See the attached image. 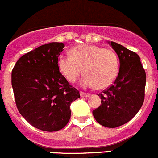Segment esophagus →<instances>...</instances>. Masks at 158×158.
Instances as JSON below:
<instances>
[{
    "label": "esophagus",
    "instance_id": "1",
    "mask_svg": "<svg viewBox=\"0 0 158 158\" xmlns=\"http://www.w3.org/2000/svg\"><path fill=\"white\" fill-rule=\"evenodd\" d=\"M81 96H82V97H89V96H90V94L89 93H83V92H81V93H80Z\"/></svg>",
    "mask_w": 158,
    "mask_h": 158
}]
</instances>
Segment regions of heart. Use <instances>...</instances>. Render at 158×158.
<instances>
[{"mask_svg":"<svg viewBox=\"0 0 158 158\" xmlns=\"http://www.w3.org/2000/svg\"><path fill=\"white\" fill-rule=\"evenodd\" d=\"M71 55L60 54L57 61L59 71L68 81L73 83L82 73L83 88L105 89L115 80L118 73L117 55L110 49L95 45H78L71 49Z\"/></svg>","mask_w":158,"mask_h":158,"instance_id":"b5f03b06","label":"heart"}]
</instances>
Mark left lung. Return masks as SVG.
Returning <instances> with one entry per match:
<instances>
[{
    "instance_id": "obj_1",
    "label": "left lung",
    "mask_w": 158,
    "mask_h": 158,
    "mask_svg": "<svg viewBox=\"0 0 158 158\" xmlns=\"http://www.w3.org/2000/svg\"><path fill=\"white\" fill-rule=\"evenodd\" d=\"M107 43L118 55L119 70L112 85L98 94L101 105L93 115L102 126L115 128L129 122L142 107L146 72L136 53L115 42Z\"/></svg>"
}]
</instances>
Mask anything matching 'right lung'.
Listing matches in <instances>:
<instances>
[{"label":"right lung","mask_w":158,"mask_h":158,"mask_svg":"<svg viewBox=\"0 0 158 158\" xmlns=\"http://www.w3.org/2000/svg\"><path fill=\"white\" fill-rule=\"evenodd\" d=\"M63 43H50L25 54L12 72V86L18 111L33 127L57 131L68 123L70 104L80 97L57 65Z\"/></svg>","instance_id":"obj_1"}]
</instances>
